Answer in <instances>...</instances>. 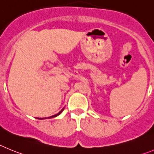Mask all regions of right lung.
Wrapping results in <instances>:
<instances>
[{
	"mask_svg": "<svg viewBox=\"0 0 154 154\" xmlns=\"http://www.w3.org/2000/svg\"><path fill=\"white\" fill-rule=\"evenodd\" d=\"M63 109H62V110H60V112H59V113H57V114H55V115H54V116H52V117H57V116H58V115L60 114V113H61V112H62V111H63Z\"/></svg>",
	"mask_w": 154,
	"mask_h": 154,
	"instance_id": "obj_1",
	"label": "right lung"
}]
</instances>
